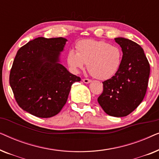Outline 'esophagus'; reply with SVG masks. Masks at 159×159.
Segmentation results:
<instances>
[{"mask_svg":"<svg viewBox=\"0 0 159 159\" xmlns=\"http://www.w3.org/2000/svg\"><path fill=\"white\" fill-rule=\"evenodd\" d=\"M82 81H83V82H84L85 84H88V83H90V82H91V80L89 79H83L82 80Z\"/></svg>","mask_w":159,"mask_h":159,"instance_id":"obj_1","label":"esophagus"}]
</instances>
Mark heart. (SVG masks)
Wrapping results in <instances>:
<instances>
[{"label": "heart", "mask_w": 159, "mask_h": 159, "mask_svg": "<svg viewBox=\"0 0 159 159\" xmlns=\"http://www.w3.org/2000/svg\"><path fill=\"white\" fill-rule=\"evenodd\" d=\"M77 51L70 50L67 63L74 72L79 73L86 64L88 71L98 80H108L120 68L122 52L119 47L102 40L92 39L80 40Z\"/></svg>", "instance_id": "b5f03b06"}]
</instances>
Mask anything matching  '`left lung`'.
<instances>
[{
    "instance_id": "8db88e82",
    "label": "left lung",
    "mask_w": 159,
    "mask_h": 159,
    "mask_svg": "<svg viewBox=\"0 0 159 159\" xmlns=\"http://www.w3.org/2000/svg\"><path fill=\"white\" fill-rule=\"evenodd\" d=\"M114 40L123 53L121 66L116 75L103 82V90L98 102L108 115L122 117L133 111L144 98L150 64L138 43L124 38Z\"/></svg>"
}]
</instances>
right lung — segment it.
Wrapping results in <instances>:
<instances>
[{"mask_svg":"<svg viewBox=\"0 0 159 159\" xmlns=\"http://www.w3.org/2000/svg\"><path fill=\"white\" fill-rule=\"evenodd\" d=\"M66 41L40 37L17 51L9 83L24 111L40 118L55 116L66 104L72 84L81 80L60 64V53Z\"/></svg>","mask_w":159,"mask_h":159,"instance_id":"obj_1","label":"right lung"}]
</instances>
